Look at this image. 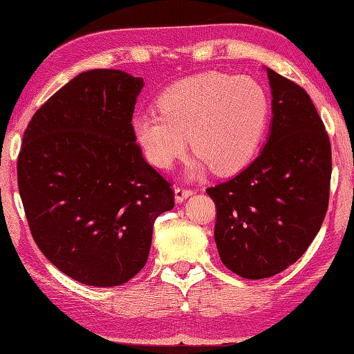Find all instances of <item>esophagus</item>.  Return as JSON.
Returning a JSON list of instances; mask_svg holds the SVG:
<instances>
[{
  "label": "esophagus",
  "instance_id": "1",
  "mask_svg": "<svg viewBox=\"0 0 354 354\" xmlns=\"http://www.w3.org/2000/svg\"><path fill=\"white\" fill-rule=\"evenodd\" d=\"M193 195V190L183 189V187H176L175 189V201L176 203H184V201Z\"/></svg>",
  "mask_w": 354,
  "mask_h": 354
}]
</instances>
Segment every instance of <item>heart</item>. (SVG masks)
Here are the masks:
<instances>
[{"instance_id":"heart-1","label":"heart","mask_w":354,"mask_h":354,"mask_svg":"<svg viewBox=\"0 0 354 354\" xmlns=\"http://www.w3.org/2000/svg\"><path fill=\"white\" fill-rule=\"evenodd\" d=\"M156 112L131 121L135 141L159 169H170L189 147L196 151L190 171L213 167L219 175L252 161L268 120L266 88L250 76L207 72L164 90Z\"/></svg>"}]
</instances>
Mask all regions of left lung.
Masks as SVG:
<instances>
[{
  "instance_id": "8db88e82",
  "label": "left lung",
  "mask_w": 354,
  "mask_h": 354,
  "mask_svg": "<svg viewBox=\"0 0 354 354\" xmlns=\"http://www.w3.org/2000/svg\"><path fill=\"white\" fill-rule=\"evenodd\" d=\"M266 71L273 116L264 147L236 176L207 189L216 204L219 258L245 279L295 264L321 230L330 196L331 145L313 101Z\"/></svg>"
}]
</instances>
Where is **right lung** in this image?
Listing matches in <instances>:
<instances>
[{
    "label": "right lung",
    "mask_w": 354,
    "mask_h": 354,
    "mask_svg": "<svg viewBox=\"0 0 354 354\" xmlns=\"http://www.w3.org/2000/svg\"><path fill=\"white\" fill-rule=\"evenodd\" d=\"M144 80L82 72L37 110L18 156L32 236L52 264L92 287H116L149 258L155 219L175 205L131 131Z\"/></svg>",
    "instance_id": "right-lung-1"
}]
</instances>
